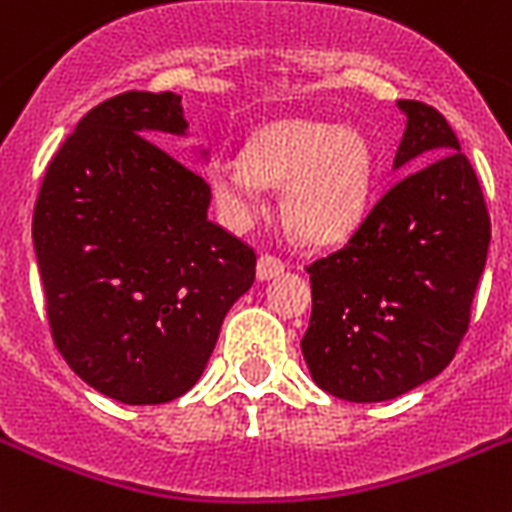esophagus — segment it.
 Returning a JSON list of instances; mask_svg holds the SVG:
<instances>
[{
  "label": "esophagus",
  "instance_id": "esophagus-1",
  "mask_svg": "<svg viewBox=\"0 0 512 512\" xmlns=\"http://www.w3.org/2000/svg\"><path fill=\"white\" fill-rule=\"evenodd\" d=\"M286 265L278 260V257L273 255H263L260 260H257V278L260 281H270V278H276L278 273H284Z\"/></svg>",
  "mask_w": 512,
  "mask_h": 512
}]
</instances>
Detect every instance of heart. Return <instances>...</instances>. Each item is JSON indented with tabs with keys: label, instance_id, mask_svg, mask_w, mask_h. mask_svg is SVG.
<instances>
[{
	"label": "heart",
	"instance_id": "b5f03b06",
	"mask_svg": "<svg viewBox=\"0 0 512 512\" xmlns=\"http://www.w3.org/2000/svg\"><path fill=\"white\" fill-rule=\"evenodd\" d=\"M373 160L352 128L284 120L252 139L247 157H223L210 170L215 202L228 223L263 215V184L284 186L286 223L307 242H334L355 226L371 194Z\"/></svg>",
	"mask_w": 512,
	"mask_h": 512
}]
</instances>
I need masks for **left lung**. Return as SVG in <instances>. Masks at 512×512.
<instances>
[{
	"label": "left lung",
	"mask_w": 512,
	"mask_h": 512,
	"mask_svg": "<svg viewBox=\"0 0 512 512\" xmlns=\"http://www.w3.org/2000/svg\"><path fill=\"white\" fill-rule=\"evenodd\" d=\"M397 107L407 123L394 170L407 173L342 249L307 268L313 315L302 355L323 392L350 402L394 400L450 365L492 239L450 123L423 102Z\"/></svg>",
	"instance_id": "8db88e82"
}]
</instances>
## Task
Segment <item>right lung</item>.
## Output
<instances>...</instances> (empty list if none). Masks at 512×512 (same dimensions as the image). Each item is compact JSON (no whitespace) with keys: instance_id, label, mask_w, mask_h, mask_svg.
<instances>
[{"instance_id":"add662e5","label":"right lung","mask_w":512,"mask_h":512,"mask_svg":"<svg viewBox=\"0 0 512 512\" xmlns=\"http://www.w3.org/2000/svg\"><path fill=\"white\" fill-rule=\"evenodd\" d=\"M186 131L173 91L107 99L57 149L33 210L54 344L123 405L189 392L255 281V252L207 218L205 178L152 141Z\"/></svg>"}]
</instances>
